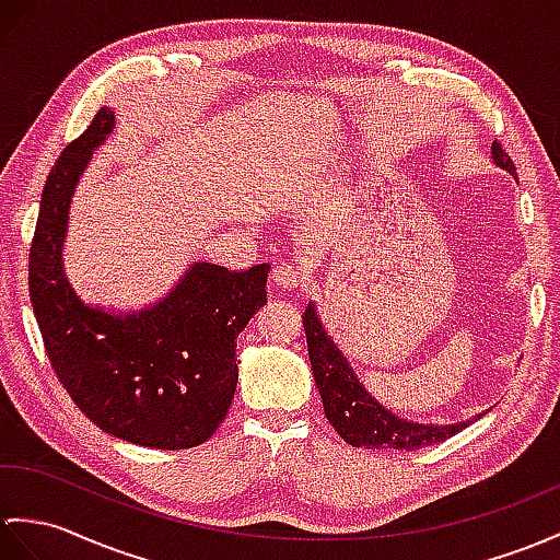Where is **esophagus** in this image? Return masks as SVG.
<instances>
[{
    "instance_id": "esophagus-1",
    "label": "esophagus",
    "mask_w": 560,
    "mask_h": 560,
    "mask_svg": "<svg viewBox=\"0 0 560 560\" xmlns=\"http://www.w3.org/2000/svg\"><path fill=\"white\" fill-rule=\"evenodd\" d=\"M281 291H298L303 285V271L293 265H279L271 275Z\"/></svg>"
}]
</instances>
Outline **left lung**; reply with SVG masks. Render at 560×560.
I'll use <instances>...</instances> for the list:
<instances>
[{"label":"left lung","instance_id":"obj_1","mask_svg":"<svg viewBox=\"0 0 560 560\" xmlns=\"http://www.w3.org/2000/svg\"><path fill=\"white\" fill-rule=\"evenodd\" d=\"M491 162L509 172L515 180V164L503 152L499 142H491ZM303 327L307 336V353L315 384L319 388L324 415L329 424L339 432V436L350 446L358 448H398L415 451L439 444L453 434L482 418L485 412L472 415L470 420L434 424V422H415L402 415L386 408L370 388L358 380L355 370L350 368L339 343L334 341L327 324L322 322L317 303L310 301L303 315Z\"/></svg>","mask_w":560,"mask_h":560}]
</instances>
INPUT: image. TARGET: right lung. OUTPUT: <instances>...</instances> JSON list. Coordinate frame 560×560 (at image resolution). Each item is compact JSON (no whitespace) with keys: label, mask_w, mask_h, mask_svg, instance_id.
Instances as JSON below:
<instances>
[{"label":"right lung","mask_w":560,"mask_h":560,"mask_svg":"<svg viewBox=\"0 0 560 560\" xmlns=\"http://www.w3.org/2000/svg\"><path fill=\"white\" fill-rule=\"evenodd\" d=\"M116 128L112 107L51 166L31 245V303L47 355L102 432L148 448H192L224 422L238 384L236 339L267 303L269 265L229 271L198 259L158 301H83L63 267L73 192Z\"/></svg>","instance_id":"obj_1"}]
</instances>
